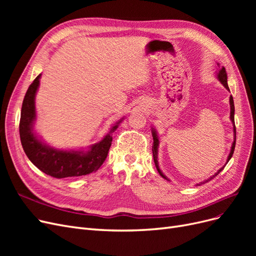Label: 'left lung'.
<instances>
[{"instance_id": "obj_1", "label": "left lung", "mask_w": 256, "mask_h": 256, "mask_svg": "<svg viewBox=\"0 0 256 256\" xmlns=\"http://www.w3.org/2000/svg\"><path fill=\"white\" fill-rule=\"evenodd\" d=\"M218 65V67H219V69H218V72H216V78H218V80L223 84V86L226 88L228 92H230V88H228V74H226V68L224 67H221L220 68V65L219 64H216ZM230 122H232V124H233V128H234V142H233V144H232V147H230V154H228V160H226V164H228V162L230 161V159L232 158V156H233V154H234V150H235V145H236V127H235V120H234V115H235V106H234V100H233V97H232V95L230 96ZM152 138H154V143H152V154H154V166H156V168H157V171H158V173L164 178V180H170L168 178L162 173V171L160 170V168H159V164H158V147H159V138H158V134H157V131H156V129L154 128H152ZM226 164H224V166H226ZM224 166H222L221 168H219L218 171H216V173H214L212 176H210L208 178L207 180H205V182H200V184H198H198H204V182H207L208 180H212L214 177H216V175H218L222 170L224 168Z\"/></svg>"}]
</instances>
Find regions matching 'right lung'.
<instances>
[{
	"mask_svg": "<svg viewBox=\"0 0 256 256\" xmlns=\"http://www.w3.org/2000/svg\"><path fill=\"white\" fill-rule=\"evenodd\" d=\"M40 76L42 74L30 85L22 102L19 132L23 150L36 168L52 177H78L96 172L104 162L112 144V134L118 129L124 118L114 124L102 141L90 145L88 150L54 148L44 143L34 130L35 96L40 88Z\"/></svg>",
	"mask_w": 256,
	"mask_h": 256,
	"instance_id": "obj_1",
	"label": "right lung"
}]
</instances>
